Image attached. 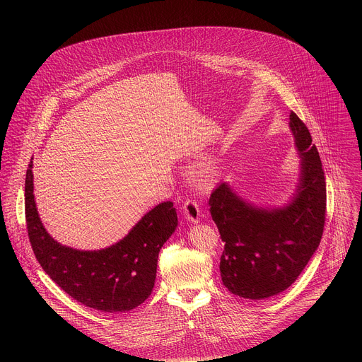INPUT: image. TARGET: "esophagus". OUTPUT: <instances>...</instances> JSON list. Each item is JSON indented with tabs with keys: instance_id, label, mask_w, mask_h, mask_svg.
Returning a JSON list of instances; mask_svg holds the SVG:
<instances>
[{
	"instance_id": "esophagus-1",
	"label": "esophagus",
	"mask_w": 362,
	"mask_h": 362,
	"mask_svg": "<svg viewBox=\"0 0 362 362\" xmlns=\"http://www.w3.org/2000/svg\"><path fill=\"white\" fill-rule=\"evenodd\" d=\"M183 213H185V218L191 223V224H197L201 220V210L195 201L187 199L183 205Z\"/></svg>"
}]
</instances>
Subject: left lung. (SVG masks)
Returning <instances> with one entry per match:
<instances>
[{
    "mask_svg": "<svg viewBox=\"0 0 362 362\" xmlns=\"http://www.w3.org/2000/svg\"><path fill=\"white\" fill-rule=\"evenodd\" d=\"M298 182L281 206H258L221 182L209 211L225 241L220 273L229 292L264 300L286 291L317 250L326 218V179L307 126L292 112Z\"/></svg>",
    "mask_w": 362,
    "mask_h": 362,
    "instance_id": "obj_1",
    "label": "left lung"
}]
</instances>
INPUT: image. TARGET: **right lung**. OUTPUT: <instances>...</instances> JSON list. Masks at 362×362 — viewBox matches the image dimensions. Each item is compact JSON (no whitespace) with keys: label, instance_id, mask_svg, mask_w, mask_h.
Listing matches in <instances>:
<instances>
[{"label":"right lung","instance_id":"right-lung-1","mask_svg":"<svg viewBox=\"0 0 362 362\" xmlns=\"http://www.w3.org/2000/svg\"><path fill=\"white\" fill-rule=\"evenodd\" d=\"M34 161L25 175V220L35 257L65 292L89 308L119 313L141 305L153 291L157 258L177 228L173 202L149 210L129 233L102 250H77L54 240L42 223L34 195Z\"/></svg>","mask_w":362,"mask_h":362}]
</instances>
